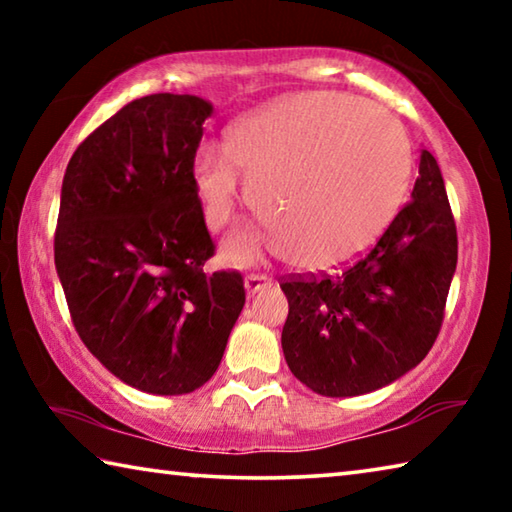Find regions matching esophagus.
<instances>
[{"instance_id": "obj_1", "label": "esophagus", "mask_w": 512, "mask_h": 512, "mask_svg": "<svg viewBox=\"0 0 512 512\" xmlns=\"http://www.w3.org/2000/svg\"><path fill=\"white\" fill-rule=\"evenodd\" d=\"M244 287H246L248 296H250V293H257V291H262L266 287H271V277L264 275V273H248Z\"/></svg>"}]
</instances>
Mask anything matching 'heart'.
Wrapping results in <instances>:
<instances>
[{
  "instance_id": "b5f03b06",
  "label": "heart",
  "mask_w": 512,
  "mask_h": 512,
  "mask_svg": "<svg viewBox=\"0 0 512 512\" xmlns=\"http://www.w3.org/2000/svg\"><path fill=\"white\" fill-rule=\"evenodd\" d=\"M409 164V140L391 115L348 94L307 92L237 121L223 149L203 146L192 178L207 228L221 230L248 198L264 216L262 230L225 239L230 262L287 250L296 266L332 268L388 228Z\"/></svg>"
}]
</instances>
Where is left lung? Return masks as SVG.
<instances>
[{"instance_id": "1", "label": "left lung", "mask_w": 512, "mask_h": 512, "mask_svg": "<svg viewBox=\"0 0 512 512\" xmlns=\"http://www.w3.org/2000/svg\"><path fill=\"white\" fill-rule=\"evenodd\" d=\"M458 239L443 173L420 151L411 201L357 262L336 275H293L282 350L302 384L354 397L393 384L427 357L445 316Z\"/></svg>"}]
</instances>
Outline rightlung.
Returning <instances> with one entry per match:
<instances>
[{"mask_svg":"<svg viewBox=\"0 0 512 512\" xmlns=\"http://www.w3.org/2000/svg\"><path fill=\"white\" fill-rule=\"evenodd\" d=\"M212 103L149 94L90 133L67 164L54 237L72 323L137 391L185 395L219 368L244 309V277L205 273L214 255L194 192Z\"/></svg>","mask_w":512,"mask_h":512,"instance_id":"right-lung-1","label":"right lung"}]
</instances>
